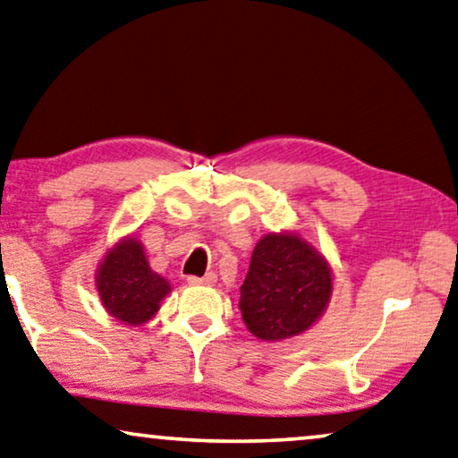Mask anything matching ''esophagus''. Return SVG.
I'll return each instance as SVG.
<instances>
[{"label":"esophagus","instance_id":"1","mask_svg":"<svg viewBox=\"0 0 458 458\" xmlns=\"http://www.w3.org/2000/svg\"><path fill=\"white\" fill-rule=\"evenodd\" d=\"M190 284H215L216 283V275L215 273H207L204 276H188Z\"/></svg>","mask_w":458,"mask_h":458}]
</instances>
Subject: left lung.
<instances>
[{"mask_svg": "<svg viewBox=\"0 0 458 458\" xmlns=\"http://www.w3.org/2000/svg\"><path fill=\"white\" fill-rule=\"evenodd\" d=\"M333 276L324 258L297 235H264L242 284L245 327L262 341L308 330L327 308Z\"/></svg>", "mask_w": 458, "mask_h": 458, "instance_id": "obj_1", "label": "left lung"}]
</instances>
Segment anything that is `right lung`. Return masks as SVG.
Wrapping results in <instances>:
<instances>
[{
  "instance_id": "1",
  "label": "right lung",
  "mask_w": 458,
  "mask_h": 458,
  "mask_svg": "<svg viewBox=\"0 0 458 458\" xmlns=\"http://www.w3.org/2000/svg\"><path fill=\"white\" fill-rule=\"evenodd\" d=\"M97 289L109 314L130 327L150 320L171 291L169 283L150 268L142 243L134 237L117 243L105 256Z\"/></svg>"
}]
</instances>
